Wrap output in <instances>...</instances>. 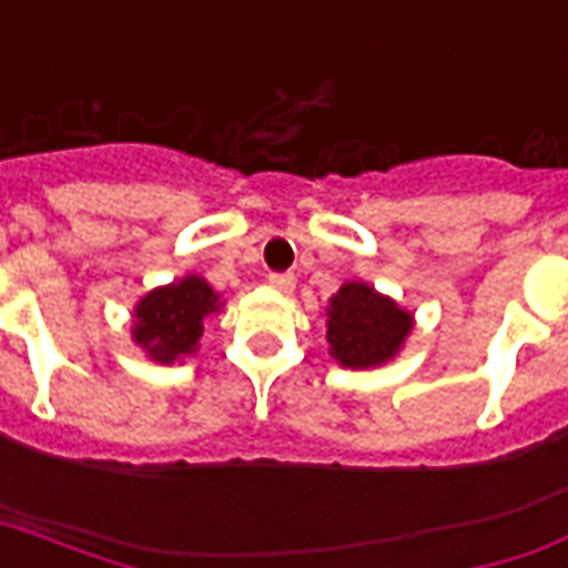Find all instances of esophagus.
<instances>
[{"mask_svg": "<svg viewBox=\"0 0 568 568\" xmlns=\"http://www.w3.org/2000/svg\"><path fill=\"white\" fill-rule=\"evenodd\" d=\"M270 284L275 290H281V293H293V287H296V275H293V272H272Z\"/></svg>", "mask_w": 568, "mask_h": 568, "instance_id": "34e87169", "label": "esophagus"}]
</instances>
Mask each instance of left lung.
Returning <instances> with one entry per match:
<instances>
[{"mask_svg":"<svg viewBox=\"0 0 568 568\" xmlns=\"http://www.w3.org/2000/svg\"><path fill=\"white\" fill-rule=\"evenodd\" d=\"M412 332V314L358 281L337 290L328 307V344L344 367L362 371L388 362Z\"/></svg>","mask_w":568,"mask_h":568,"instance_id":"obj_1","label":"left lung"}]
</instances>
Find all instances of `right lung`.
Segmentation results:
<instances>
[{"label":"right lung","instance_id":"1","mask_svg":"<svg viewBox=\"0 0 568 568\" xmlns=\"http://www.w3.org/2000/svg\"><path fill=\"white\" fill-rule=\"evenodd\" d=\"M215 307L219 296L197 275L153 290L135 307V344L156 362L174 364V358L195 353L204 316L213 314Z\"/></svg>","mask_w":568,"mask_h":568}]
</instances>
